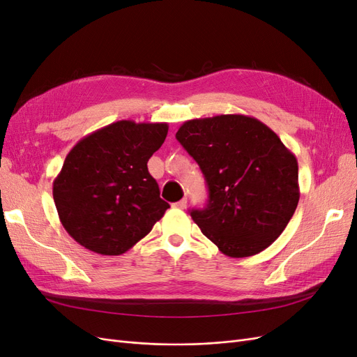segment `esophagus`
I'll return each mask as SVG.
<instances>
[{
    "mask_svg": "<svg viewBox=\"0 0 357 357\" xmlns=\"http://www.w3.org/2000/svg\"><path fill=\"white\" fill-rule=\"evenodd\" d=\"M174 207H176V208H180V210H185V208L188 207V199H186V198H183L181 201L174 202Z\"/></svg>",
    "mask_w": 357,
    "mask_h": 357,
    "instance_id": "34e87169",
    "label": "esophagus"
}]
</instances>
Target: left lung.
I'll return each mask as SVG.
<instances>
[{
    "instance_id": "obj_1",
    "label": "left lung",
    "mask_w": 357,
    "mask_h": 357,
    "mask_svg": "<svg viewBox=\"0 0 357 357\" xmlns=\"http://www.w3.org/2000/svg\"><path fill=\"white\" fill-rule=\"evenodd\" d=\"M198 162L208 204L190 215L229 257H248L271 245L299 201L298 160L257 119L219 114L192 119L176 134Z\"/></svg>"
}]
</instances>
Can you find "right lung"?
<instances>
[{"mask_svg":"<svg viewBox=\"0 0 357 357\" xmlns=\"http://www.w3.org/2000/svg\"><path fill=\"white\" fill-rule=\"evenodd\" d=\"M168 123L119 121L83 137L53 180V199L70 236L88 250L117 256L152 231L169 204L147 162Z\"/></svg>","mask_w":357,"mask_h":357,"instance_id":"right-lung-1","label":"right lung"}]
</instances>
